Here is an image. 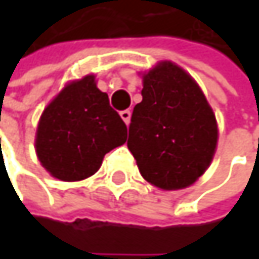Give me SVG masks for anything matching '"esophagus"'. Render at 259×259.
<instances>
[{
	"label": "esophagus",
	"mask_w": 259,
	"mask_h": 259,
	"mask_svg": "<svg viewBox=\"0 0 259 259\" xmlns=\"http://www.w3.org/2000/svg\"><path fill=\"white\" fill-rule=\"evenodd\" d=\"M130 115H132V112H130L129 109H126V111H121V112H120V117L123 118V121H124L126 124H129L130 123Z\"/></svg>",
	"instance_id": "34e87169"
}]
</instances>
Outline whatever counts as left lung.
Here are the masks:
<instances>
[{
	"mask_svg": "<svg viewBox=\"0 0 259 259\" xmlns=\"http://www.w3.org/2000/svg\"><path fill=\"white\" fill-rule=\"evenodd\" d=\"M142 85V102L130 120V153L148 183L166 190L187 187L216 151L213 109L193 78L171 61L144 73Z\"/></svg>",
	"mask_w": 259,
	"mask_h": 259,
	"instance_id": "1",
	"label": "left lung"
}]
</instances>
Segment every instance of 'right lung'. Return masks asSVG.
<instances>
[{"mask_svg": "<svg viewBox=\"0 0 259 259\" xmlns=\"http://www.w3.org/2000/svg\"><path fill=\"white\" fill-rule=\"evenodd\" d=\"M94 79L88 75L67 83L40 117L37 157L58 180L91 177L99 171L105 154L127 139L124 121Z\"/></svg>", "mask_w": 259, "mask_h": 259, "instance_id": "1", "label": "right lung"}]
</instances>
